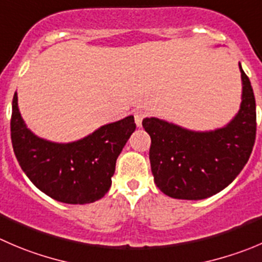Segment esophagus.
Listing matches in <instances>:
<instances>
[{"label":"esophagus","instance_id":"obj_1","mask_svg":"<svg viewBox=\"0 0 262 262\" xmlns=\"http://www.w3.org/2000/svg\"><path fill=\"white\" fill-rule=\"evenodd\" d=\"M146 115H147V114L144 113V111H142V110L134 111V120H136L137 126H139V128H141V126H142V120H143V119L146 118Z\"/></svg>","mask_w":262,"mask_h":262}]
</instances>
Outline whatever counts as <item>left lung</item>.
Masks as SVG:
<instances>
[{
	"mask_svg": "<svg viewBox=\"0 0 262 262\" xmlns=\"http://www.w3.org/2000/svg\"><path fill=\"white\" fill-rule=\"evenodd\" d=\"M242 102L225 126L194 132L157 118L142 121L151 137L149 162L156 185L178 200H204L216 194L242 171L256 138V101L239 63Z\"/></svg>",
	"mask_w": 262,
	"mask_h": 262,
	"instance_id": "obj_1",
	"label": "left lung"
}]
</instances>
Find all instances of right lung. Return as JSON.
<instances>
[{"label": "right lung", "mask_w": 262, "mask_h": 262, "mask_svg": "<svg viewBox=\"0 0 262 262\" xmlns=\"http://www.w3.org/2000/svg\"><path fill=\"white\" fill-rule=\"evenodd\" d=\"M134 130L130 115L79 141L56 143L33 134L17 107L16 92L12 100L11 142L19 165L38 189L63 204L102 199L111 187L116 159Z\"/></svg>", "instance_id": "right-lung-1"}]
</instances>
